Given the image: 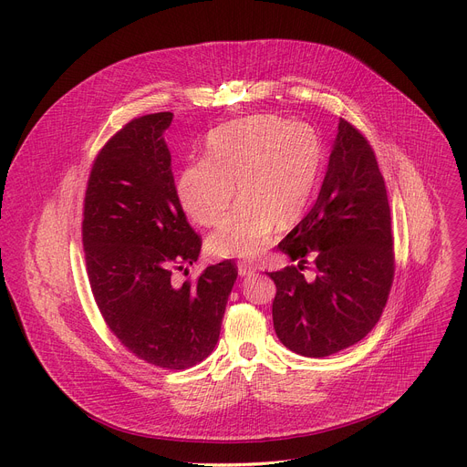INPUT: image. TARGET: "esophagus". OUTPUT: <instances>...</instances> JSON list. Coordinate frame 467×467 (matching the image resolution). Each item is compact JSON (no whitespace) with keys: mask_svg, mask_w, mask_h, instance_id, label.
<instances>
[{"mask_svg":"<svg viewBox=\"0 0 467 467\" xmlns=\"http://www.w3.org/2000/svg\"><path fill=\"white\" fill-rule=\"evenodd\" d=\"M256 272V265L254 264H251V262H247V260H240L238 262V274L242 275V277H247V275H251V274H254Z\"/></svg>","mask_w":467,"mask_h":467,"instance_id":"obj_1","label":"esophagus"}]
</instances>
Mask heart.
Instances as JSON below:
<instances>
[{
	"mask_svg": "<svg viewBox=\"0 0 467 467\" xmlns=\"http://www.w3.org/2000/svg\"><path fill=\"white\" fill-rule=\"evenodd\" d=\"M321 166L317 132L303 121L254 114L209 132L207 159L190 162L177 179V195L199 225L222 222L240 202L209 247L220 256H253L272 244L279 227L296 223L314 192Z\"/></svg>",
	"mask_w": 467,
	"mask_h": 467,
	"instance_id": "b5f03b06",
	"label": "heart"
}]
</instances>
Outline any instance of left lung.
I'll return each instance as SVG.
<instances>
[{
	"mask_svg": "<svg viewBox=\"0 0 467 467\" xmlns=\"http://www.w3.org/2000/svg\"><path fill=\"white\" fill-rule=\"evenodd\" d=\"M297 265L268 274L279 340L312 358L360 342L377 325L393 283L391 216L382 173L362 132L340 119L310 213L279 244ZM310 259L315 275L304 277Z\"/></svg>",
	"mask_w": 467,
	"mask_h": 467,
	"instance_id": "left-lung-1",
	"label": "left lung"
}]
</instances>
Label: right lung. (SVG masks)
Instances as JSON below:
<instances>
[{
    "label": "right lung",
    "mask_w": 467,
    "mask_h": 467,
    "mask_svg": "<svg viewBox=\"0 0 467 467\" xmlns=\"http://www.w3.org/2000/svg\"><path fill=\"white\" fill-rule=\"evenodd\" d=\"M171 119H130L101 148L87 182L83 247L96 305L119 344L148 364L186 369L216 348L238 270L223 260L195 283L171 281L202 251L162 139Z\"/></svg>",
    "instance_id": "obj_1"
}]
</instances>
